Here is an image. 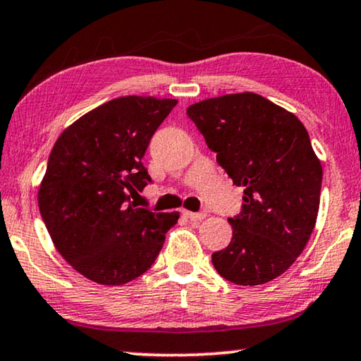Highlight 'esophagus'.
<instances>
[{
	"label": "esophagus",
	"mask_w": 361,
	"mask_h": 361,
	"mask_svg": "<svg viewBox=\"0 0 361 361\" xmlns=\"http://www.w3.org/2000/svg\"><path fill=\"white\" fill-rule=\"evenodd\" d=\"M181 214L185 215L186 219H190V220H195V222H199V220H204V219H206V214H204V212H191V211H183Z\"/></svg>",
	"instance_id": "obj_1"
}]
</instances>
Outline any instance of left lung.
I'll use <instances>...</instances> for the list:
<instances>
[{
  "label": "left lung",
  "instance_id": "8db88e82",
  "mask_svg": "<svg viewBox=\"0 0 361 361\" xmlns=\"http://www.w3.org/2000/svg\"><path fill=\"white\" fill-rule=\"evenodd\" d=\"M217 162L245 188L243 211L228 219L233 236L212 255L220 276L261 285L282 276L313 233L322 165L293 113L264 97L241 92L188 106Z\"/></svg>",
  "mask_w": 361,
  "mask_h": 361
}]
</instances>
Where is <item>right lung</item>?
<instances>
[{
    "label": "right lung",
    "mask_w": 361,
    "mask_h": 361,
    "mask_svg": "<svg viewBox=\"0 0 361 361\" xmlns=\"http://www.w3.org/2000/svg\"><path fill=\"white\" fill-rule=\"evenodd\" d=\"M178 104L128 95L85 113L56 139L39 188L53 245L85 279L123 285L142 276L180 212H150L131 197L150 181L142 157Z\"/></svg>",
    "instance_id": "obj_1"
}]
</instances>
